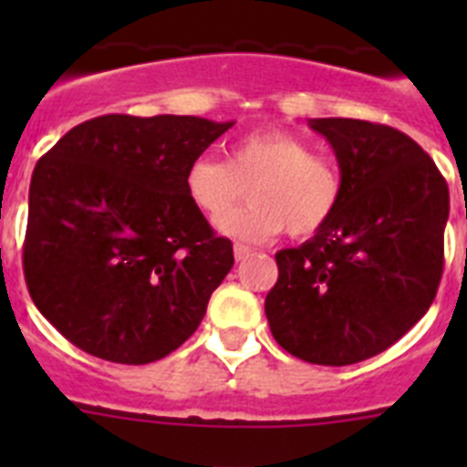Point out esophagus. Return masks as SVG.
<instances>
[{
    "instance_id": "1",
    "label": "esophagus",
    "mask_w": 467,
    "mask_h": 467,
    "mask_svg": "<svg viewBox=\"0 0 467 467\" xmlns=\"http://www.w3.org/2000/svg\"><path fill=\"white\" fill-rule=\"evenodd\" d=\"M250 254H253V250H250L247 245H241V243L234 245V257H236V262H243V259H247Z\"/></svg>"
}]
</instances>
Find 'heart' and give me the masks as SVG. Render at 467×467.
Wrapping results in <instances>:
<instances>
[{"instance_id": "1", "label": "heart", "mask_w": 467, "mask_h": 467, "mask_svg": "<svg viewBox=\"0 0 467 467\" xmlns=\"http://www.w3.org/2000/svg\"><path fill=\"white\" fill-rule=\"evenodd\" d=\"M254 187V203L225 213ZM184 189L192 203L220 231L245 243H262L287 229L311 236L323 229L341 201V172L332 161L287 130H257L231 144L229 159L198 156L189 163Z\"/></svg>"}]
</instances>
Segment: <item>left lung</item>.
<instances>
[{"label": "left lung", "instance_id": "left-lung-1", "mask_svg": "<svg viewBox=\"0 0 467 467\" xmlns=\"http://www.w3.org/2000/svg\"><path fill=\"white\" fill-rule=\"evenodd\" d=\"M332 144L341 201L299 247L275 254L264 311L299 360L344 367L379 356L426 316L444 264L449 187L410 135L360 119H308Z\"/></svg>", "mask_w": 467, "mask_h": 467}]
</instances>
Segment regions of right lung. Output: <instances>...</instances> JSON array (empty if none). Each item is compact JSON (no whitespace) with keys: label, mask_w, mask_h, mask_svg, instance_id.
I'll return each instance as SVG.
<instances>
[{"label":"right lung","mask_w":467,"mask_h":467,"mask_svg":"<svg viewBox=\"0 0 467 467\" xmlns=\"http://www.w3.org/2000/svg\"><path fill=\"white\" fill-rule=\"evenodd\" d=\"M234 121L107 114L74 126L30 182L23 269L48 323L90 356L161 360L196 332L234 266L184 175Z\"/></svg>","instance_id":"right-lung-1"}]
</instances>
